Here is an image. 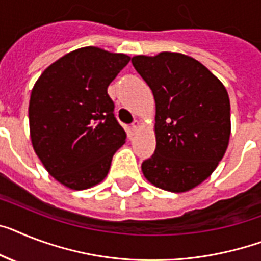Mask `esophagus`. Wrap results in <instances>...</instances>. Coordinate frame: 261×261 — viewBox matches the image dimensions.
Returning a JSON list of instances; mask_svg holds the SVG:
<instances>
[{
    "instance_id": "esophagus-1",
    "label": "esophagus",
    "mask_w": 261,
    "mask_h": 261,
    "mask_svg": "<svg viewBox=\"0 0 261 261\" xmlns=\"http://www.w3.org/2000/svg\"><path fill=\"white\" fill-rule=\"evenodd\" d=\"M139 129H140V121L136 120V121L132 124V130L133 132H136V130H139Z\"/></svg>"
}]
</instances>
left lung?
Segmentation results:
<instances>
[{
  "label": "left lung",
  "mask_w": 261,
  "mask_h": 261,
  "mask_svg": "<svg viewBox=\"0 0 261 261\" xmlns=\"http://www.w3.org/2000/svg\"><path fill=\"white\" fill-rule=\"evenodd\" d=\"M132 64L156 102V149L141 165L144 176L164 191H191L213 173L229 144L227 89L201 62L182 53L135 56Z\"/></svg>",
  "instance_id": "1"
}]
</instances>
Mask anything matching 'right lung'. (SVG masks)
I'll return each mask as SVG.
<instances>
[{
	"mask_svg": "<svg viewBox=\"0 0 261 261\" xmlns=\"http://www.w3.org/2000/svg\"><path fill=\"white\" fill-rule=\"evenodd\" d=\"M130 57L97 46L62 56L45 69L29 101L32 145L60 184L83 191L107 177L126 139L108 87Z\"/></svg>",
	"mask_w": 261,
	"mask_h": 261,
	"instance_id": "add662e5",
	"label": "right lung"
}]
</instances>
